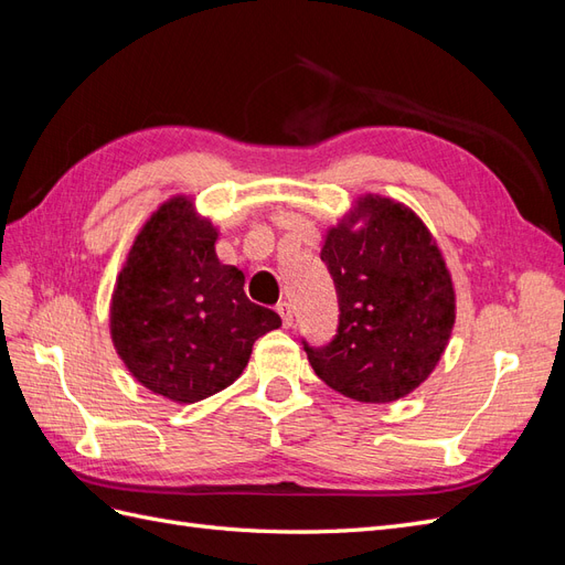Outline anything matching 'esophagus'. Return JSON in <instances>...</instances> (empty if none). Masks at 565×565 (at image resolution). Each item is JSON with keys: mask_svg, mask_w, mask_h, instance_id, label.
Wrapping results in <instances>:
<instances>
[{"mask_svg": "<svg viewBox=\"0 0 565 565\" xmlns=\"http://www.w3.org/2000/svg\"><path fill=\"white\" fill-rule=\"evenodd\" d=\"M278 313H280V318H282V324L285 328L289 330L295 324V316H292V309H289V303H278Z\"/></svg>", "mask_w": 565, "mask_h": 565, "instance_id": "esophagus-1", "label": "esophagus"}]
</instances>
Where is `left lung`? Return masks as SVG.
Returning <instances> with one entry per match:
<instances>
[{
    "label": "left lung",
    "mask_w": 565,
    "mask_h": 565,
    "mask_svg": "<svg viewBox=\"0 0 565 565\" xmlns=\"http://www.w3.org/2000/svg\"><path fill=\"white\" fill-rule=\"evenodd\" d=\"M339 297L328 347H303L318 377L361 403H393L429 380L455 328V285L436 237L407 204L365 193L324 233Z\"/></svg>",
    "instance_id": "obj_1"
}]
</instances>
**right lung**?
Returning a JSON list of instances; mask_svg holds the SVG:
<instances>
[{"label": "right lung", "instance_id": "obj_1", "mask_svg": "<svg viewBox=\"0 0 565 565\" xmlns=\"http://www.w3.org/2000/svg\"><path fill=\"white\" fill-rule=\"evenodd\" d=\"M218 228L195 198L172 195L136 233L110 297V339L131 377L179 405L231 386L254 341L282 320L245 295L216 256Z\"/></svg>", "mask_w": 565, "mask_h": 565}]
</instances>
